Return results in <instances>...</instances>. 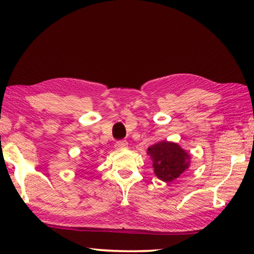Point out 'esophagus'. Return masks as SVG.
<instances>
[{"label": "esophagus", "mask_w": 254, "mask_h": 254, "mask_svg": "<svg viewBox=\"0 0 254 254\" xmlns=\"http://www.w3.org/2000/svg\"><path fill=\"white\" fill-rule=\"evenodd\" d=\"M115 148H117V149H126V148H127V142L126 140L118 141V142L115 143Z\"/></svg>", "instance_id": "1"}]
</instances>
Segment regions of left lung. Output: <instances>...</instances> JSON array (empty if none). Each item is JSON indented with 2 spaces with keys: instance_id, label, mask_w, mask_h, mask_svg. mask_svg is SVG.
Masks as SVG:
<instances>
[{
  "instance_id": "left-lung-1",
  "label": "left lung",
  "mask_w": 254,
  "mask_h": 254,
  "mask_svg": "<svg viewBox=\"0 0 254 254\" xmlns=\"http://www.w3.org/2000/svg\"><path fill=\"white\" fill-rule=\"evenodd\" d=\"M147 153L152 160L154 175L165 183L174 182L190 166V153L171 141L152 144Z\"/></svg>"
}]
</instances>
